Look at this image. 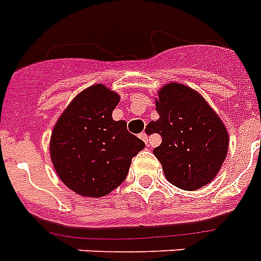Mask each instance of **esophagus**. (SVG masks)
<instances>
[{"mask_svg": "<svg viewBox=\"0 0 261 261\" xmlns=\"http://www.w3.org/2000/svg\"><path fill=\"white\" fill-rule=\"evenodd\" d=\"M140 138L144 141V142H146V144H148V136H146V133H141Z\"/></svg>", "mask_w": 261, "mask_h": 261, "instance_id": "1", "label": "esophagus"}]
</instances>
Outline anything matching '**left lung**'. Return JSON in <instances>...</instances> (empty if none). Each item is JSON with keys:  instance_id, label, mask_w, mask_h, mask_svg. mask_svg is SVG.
Wrapping results in <instances>:
<instances>
[{"instance_id": "1", "label": "left lung", "mask_w": 261, "mask_h": 261, "mask_svg": "<svg viewBox=\"0 0 261 261\" xmlns=\"http://www.w3.org/2000/svg\"><path fill=\"white\" fill-rule=\"evenodd\" d=\"M159 119L148 124L162 144L153 153L166 178L185 191L199 190L219 173L228 152V133L207 102L190 87L170 83L156 99Z\"/></svg>"}]
</instances>
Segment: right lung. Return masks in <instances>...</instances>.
<instances>
[{"instance_id":"1","label":"right lung","mask_w":261,"mask_h":261,"mask_svg":"<svg viewBox=\"0 0 261 261\" xmlns=\"http://www.w3.org/2000/svg\"><path fill=\"white\" fill-rule=\"evenodd\" d=\"M120 96L96 84L70 102L54 127L51 159L59 178L83 196L99 198L127 177L131 159L145 144L112 112Z\"/></svg>"}]
</instances>
